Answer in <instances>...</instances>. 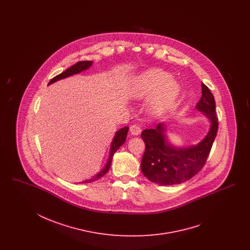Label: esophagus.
<instances>
[{
	"label": "esophagus",
	"mask_w": 250,
	"mask_h": 250,
	"mask_svg": "<svg viewBox=\"0 0 250 250\" xmlns=\"http://www.w3.org/2000/svg\"><path fill=\"white\" fill-rule=\"evenodd\" d=\"M130 133L133 136H138L141 133V128L136 125H133L130 126Z\"/></svg>",
	"instance_id": "esophagus-1"
}]
</instances>
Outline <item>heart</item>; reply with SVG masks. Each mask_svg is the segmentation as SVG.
Listing matches in <instances>:
<instances>
[{
  "mask_svg": "<svg viewBox=\"0 0 250 250\" xmlns=\"http://www.w3.org/2000/svg\"><path fill=\"white\" fill-rule=\"evenodd\" d=\"M181 93V87L171 75L161 68H149L137 76L133 86V97L146 98L149 114H162L174 104Z\"/></svg>",
  "mask_w": 250,
  "mask_h": 250,
  "instance_id": "obj_1",
  "label": "heart"
}]
</instances>
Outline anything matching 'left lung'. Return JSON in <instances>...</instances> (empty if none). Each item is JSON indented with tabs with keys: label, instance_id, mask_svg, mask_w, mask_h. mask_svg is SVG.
<instances>
[{
	"label": "left lung",
	"instance_id": "obj_1",
	"mask_svg": "<svg viewBox=\"0 0 250 250\" xmlns=\"http://www.w3.org/2000/svg\"><path fill=\"white\" fill-rule=\"evenodd\" d=\"M196 109L210 122L207 135L197 145L181 147L169 143L164 123H159L155 128L145 129L142 132L146 150L141 161V170L150 182L159 185L181 184L189 181L205 166L217 134L218 120L214 97L204 83Z\"/></svg>",
	"mask_w": 250,
	"mask_h": 250
}]
</instances>
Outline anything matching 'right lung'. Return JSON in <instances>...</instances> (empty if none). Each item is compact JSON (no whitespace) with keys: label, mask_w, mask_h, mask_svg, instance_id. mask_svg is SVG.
I'll return each instance as SVG.
<instances>
[{"label":"right lung","mask_w":250,"mask_h":250,"mask_svg":"<svg viewBox=\"0 0 250 250\" xmlns=\"http://www.w3.org/2000/svg\"><path fill=\"white\" fill-rule=\"evenodd\" d=\"M91 65H92V61H80L78 63H76L75 65L71 66L70 68H68V69H66L65 71H63L61 74H59L56 77H54L53 79L49 82L48 85L54 83L62 79H65V78H68L69 76L75 75V74H79L81 73L82 71L86 70L88 68H90ZM129 127L128 126H125V127H123V128L118 130L115 135L114 136V139L112 141V144H111V148H110V152H109V158L107 159V163H106L104 167L98 172L97 174L94 175L91 179L89 180H86L82 183H88V182H92L97 181L99 179H101L103 176L107 173V171L109 170L110 166H111V163H112V159L114 157V153L118 150V148L121 146L122 145L125 143V139H126V136H127V133H128Z\"/></svg>","instance_id":"add662e5"}]
</instances>
